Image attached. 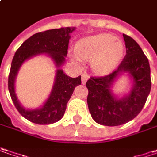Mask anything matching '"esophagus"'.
<instances>
[{"instance_id": "obj_1", "label": "esophagus", "mask_w": 157, "mask_h": 157, "mask_svg": "<svg viewBox=\"0 0 157 157\" xmlns=\"http://www.w3.org/2000/svg\"><path fill=\"white\" fill-rule=\"evenodd\" d=\"M89 75L86 73H83L82 75V82L83 84L86 83V82L88 81V79H89Z\"/></svg>"}]
</instances>
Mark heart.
Masks as SVG:
<instances>
[{
    "label": "heart",
    "instance_id": "obj_1",
    "mask_svg": "<svg viewBox=\"0 0 157 157\" xmlns=\"http://www.w3.org/2000/svg\"><path fill=\"white\" fill-rule=\"evenodd\" d=\"M74 61H92L95 73L107 74L112 71L121 61L124 53V44L115 35L107 33L83 38L76 43Z\"/></svg>",
    "mask_w": 157,
    "mask_h": 157
}]
</instances>
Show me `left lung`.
<instances>
[{
  "instance_id": "8db88e82",
  "label": "left lung",
  "mask_w": 157,
  "mask_h": 157,
  "mask_svg": "<svg viewBox=\"0 0 157 157\" xmlns=\"http://www.w3.org/2000/svg\"><path fill=\"white\" fill-rule=\"evenodd\" d=\"M126 56L116 70L101 77H90L87 102L92 118L105 126H118L133 120L143 109L151 89L150 67L148 58L133 38L123 34ZM128 73L133 81L131 92L119 99L112 92L116 78Z\"/></svg>"
}]
</instances>
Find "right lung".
Returning <instances> with one entry per match:
<instances>
[{
  "label": "right lung",
  "mask_w": 157,
  "mask_h": 157,
  "mask_svg": "<svg viewBox=\"0 0 157 157\" xmlns=\"http://www.w3.org/2000/svg\"><path fill=\"white\" fill-rule=\"evenodd\" d=\"M75 28L67 27L39 32L32 35L15 52L8 75V91L16 109L30 122L37 124H51L61 120L67 103L76 86L82 83L81 76L72 78L61 69L68 55L70 34ZM46 53L53 59L57 68L55 83L45 103L35 110H26L19 104L14 90V82L22 63L32 57Z\"/></svg>",
  "instance_id": "add662e5"
}]
</instances>
